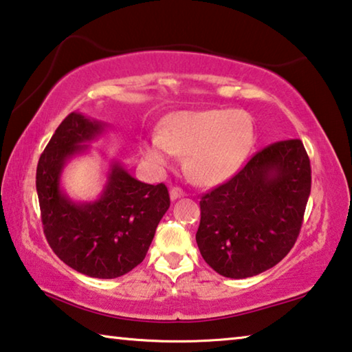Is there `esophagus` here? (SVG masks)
Here are the masks:
<instances>
[{
  "instance_id": "1",
  "label": "esophagus",
  "mask_w": 352,
  "mask_h": 352,
  "mask_svg": "<svg viewBox=\"0 0 352 352\" xmlns=\"http://www.w3.org/2000/svg\"><path fill=\"white\" fill-rule=\"evenodd\" d=\"M184 195H186V192H184L181 187H171V188H170V197H171V199H177V198L184 197Z\"/></svg>"
}]
</instances>
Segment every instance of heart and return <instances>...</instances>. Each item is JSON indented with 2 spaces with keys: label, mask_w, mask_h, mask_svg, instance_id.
<instances>
[{
  "label": "heart",
  "mask_w": 352,
  "mask_h": 352,
  "mask_svg": "<svg viewBox=\"0 0 352 352\" xmlns=\"http://www.w3.org/2000/svg\"><path fill=\"white\" fill-rule=\"evenodd\" d=\"M253 143L250 118L232 110L179 111L166 118L159 135L143 143L151 164L166 168L176 154L193 181L217 186L234 175Z\"/></svg>",
  "instance_id": "heart-1"
}]
</instances>
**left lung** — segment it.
Segmentation results:
<instances>
[{"mask_svg": "<svg viewBox=\"0 0 352 352\" xmlns=\"http://www.w3.org/2000/svg\"><path fill=\"white\" fill-rule=\"evenodd\" d=\"M311 188V166L300 140L266 146L199 201L197 244L215 272L253 277L294 247Z\"/></svg>", "mask_w": 352, "mask_h": 352, "instance_id": "obj_1", "label": "left lung"}]
</instances>
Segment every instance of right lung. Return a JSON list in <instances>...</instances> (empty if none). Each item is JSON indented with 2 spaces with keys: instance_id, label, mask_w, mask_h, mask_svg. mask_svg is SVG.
Listing matches in <instances>:
<instances>
[{
  "instance_id": "right-lung-1",
  "label": "right lung",
  "mask_w": 352,
  "mask_h": 352,
  "mask_svg": "<svg viewBox=\"0 0 352 352\" xmlns=\"http://www.w3.org/2000/svg\"><path fill=\"white\" fill-rule=\"evenodd\" d=\"M105 124L70 113L41 154L36 171L41 219L48 245L80 274L116 278L143 261L155 228L170 208L165 184L140 182L113 162L100 198L74 203L59 187L64 164L88 151L85 144Z\"/></svg>"
}]
</instances>
